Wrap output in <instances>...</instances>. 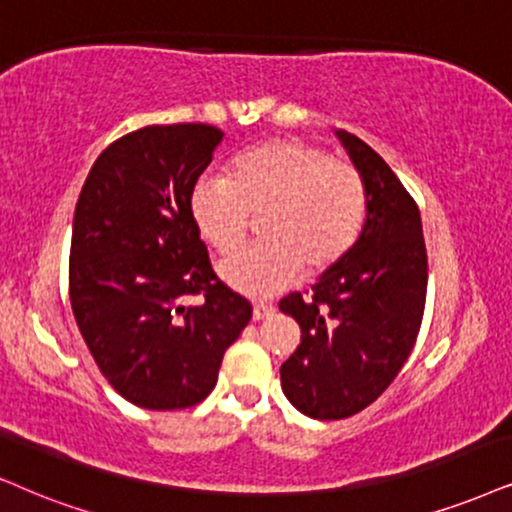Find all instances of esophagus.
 I'll return each mask as SVG.
<instances>
[{
    "mask_svg": "<svg viewBox=\"0 0 512 512\" xmlns=\"http://www.w3.org/2000/svg\"><path fill=\"white\" fill-rule=\"evenodd\" d=\"M271 314H274V307H271V304L257 302L255 307H252V319H255V321H262V319H267V316H271Z\"/></svg>",
    "mask_w": 512,
    "mask_h": 512,
    "instance_id": "34e87169",
    "label": "esophagus"
}]
</instances>
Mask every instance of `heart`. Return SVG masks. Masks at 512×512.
<instances>
[{"instance_id":"obj_1","label":"heart","mask_w":512,"mask_h":512,"mask_svg":"<svg viewBox=\"0 0 512 512\" xmlns=\"http://www.w3.org/2000/svg\"><path fill=\"white\" fill-rule=\"evenodd\" d=\"M191 217L219 255L241 248L250 217L262 241L226 260L219 274L248 297L281 293L333 267L359 241L368 193L352 163L328 158L302 139H269L238 155L226 177H203L191 191Z\"/></svg>"}]
</instances>
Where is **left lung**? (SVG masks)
I'll return each mask as SVG.
<instances>
[{"mask_svg":"<svg viewBox=\"0 0 512 512\" xmlns=\"http://www.w3.org/2000/svg\"><path fill=\"white\" fill-rule=\"evenodd\" d=\"M335 137L364 177V229L312 293H293L278 304L302 331V342L281 366L283 394L319 420L354 416L387 390L416 342L428 290L416 200L371 146L345 129Z\"/></svg>","mask_w":512,"mask_h":512,"instance_id":"obj_1","label":"left lung"}]
</instances>
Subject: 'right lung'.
Returning a JSON list of instances; mask_svg holds the SVG:
<instances>
[{
	"mask_svg": "<svg viewBox=\"0 0 512 512\" xmlns=\"http://www.w3.org/2000/svg\"><path fill=\"white\" fill-rule=\"evenodd\" d=\"M224 132L151 125L103 151L75 205L70 304L106 380L134 406L174 411L217 383L252 307L210 267L191 191ZM200 294L189 308L183 300Z\"/></svg>",
	"mask_w": 512,
	"mask_h": 512,
	"instance_id": "add662e5",
	"label": "right lung"
}]
</instances>
